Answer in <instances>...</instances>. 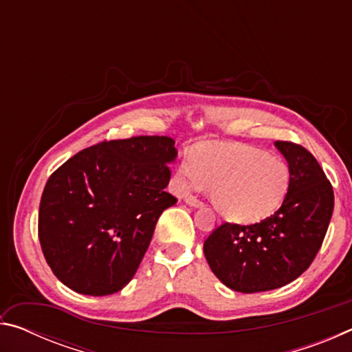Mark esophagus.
Masks as SVG:
<instances>
[{
  "instance_id": "1",
  "label": "esophagus",
  "mask_w": 352,
  "mask_h": 352,
  "mask_svg": "<svg viewBox=\"0 0 352 352\" xmlns=\"http://www.w3.org/2000/svg\"><path fill=\"white\" fill-rule=\"evenodd\" d=\"M184 204L189 205V206H192V208H201V206H204V204H201V201L197 200L195 197H192V195H189V197L184 199Z\"/></svg>"
}]
</instances>
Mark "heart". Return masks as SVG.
I'll list each match as a JSON object with an SVG mask.
<instances>
[{
  "instance_id": "obj_1",
  "label": "heart",
  "mask_w": 352,
  "mask_h": 352,
  "mask_svg": "<svg viewBox=\"0 0 352 352\" xmlns=\"http://www.w3.org/2000/svg\"><path fill=\"white\" fill-rule=\"evenodd\" d=\"M184 189L210 188L212 206L234 223H256L283 205L290 188V169L281 158L245 144L195 148L180 166Z\"/></svg>"
}]
</instances>
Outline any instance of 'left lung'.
<instances>
[{
	"instance_id": "8db88e82",
	"label": "left lung",
	"mask_w": 352,
	"mask_h": 352,
	"mask_svg": "<svg viewBox=\"0 0 352 352\" xmlns=\"http://www.w3.org/2000/svg\"><path fill=\"white\" fill-rule=\"evenodd\" d=\"M290 169L283 205L259 223H223L204 243L214 275L242 294L273 290L307 270L323 243L333 211V190L305 147L275 141Z\"/></svg>"
}]
</instances>
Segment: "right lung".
Here are the masks:
<instances>
[{"label": "right lung", "mask_w": 352, "mask_h": 352, "mask_svg": "<svg viewBox=\"0 0 352 352\" xmlns=\"http://www.w3.org/2000/svg\"><path fill=\"white\" fill-rule=\"evenodd\" d=\"M169 136L100 142L76 153L47 180L38 239L57 279L82 295L116 294L132 281L162 212L175 163Z\"/></svg>", "instance_id": "1"}]
</instances>
